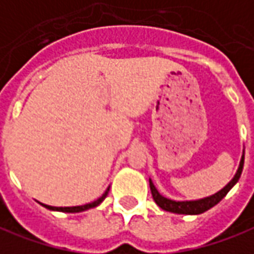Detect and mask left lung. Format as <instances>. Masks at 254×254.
<instances>
[{"mask_svg":"<svg viewBox=\"0 0 254 254\" xmlns=\"http://www.w3.org/2000/svg\"><path fill=\"white\" fill-rule=\"evenodd\" d=\"M243 163H245V151H243L241 163H239V168L236 171L235 177L232 178V181H231L227 186H224L220 192L214 193V194L208 196V197H204V199L186 200V201H175V200L167 199V197H164L163 194H160V192L156 189L154 184L151 182V179H149L150 190H151L153 199H154V201L157 203V206L161 207L165 211H170V213L175 214H186V215L201 214L204 213V211H207V210H210V208L215 206V204H218V203L227 196V193L232 189V186L235 185L236 182L239 181V178H241V174H242L243 170Z\"/></svg>","mask_w":254,"mask_h":254,"instance_id":"1","label":"left lung"}]
</instances>
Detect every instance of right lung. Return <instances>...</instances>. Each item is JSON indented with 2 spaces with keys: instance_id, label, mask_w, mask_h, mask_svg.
I'll use <instances>...</instances> for the list:
<instances>
[{
  "instance_id": "right-lung-1",
  "label": "right lung",
  "mask_w": 254,
  "mask_h": 254,
  "mask_svg": "<svg viewBox=\"0 0 254 254\" xmlns=\"http://www.w3.org/2000/svg\"><path fill=\"white\" fill-rule=\"evenodd\" d=\"M108 190H110V188L107 189L104 192V194L101 196V197H98L97 200H94V201H91L89 204H84V206H75V207H53V206H47V204H43L41 203V206H44L48 210H54V211H62V213H80V211H84V210H89V208H93V207H97L103 200L107 197V194H108Z\"/></svg>"
}]
</instances>
